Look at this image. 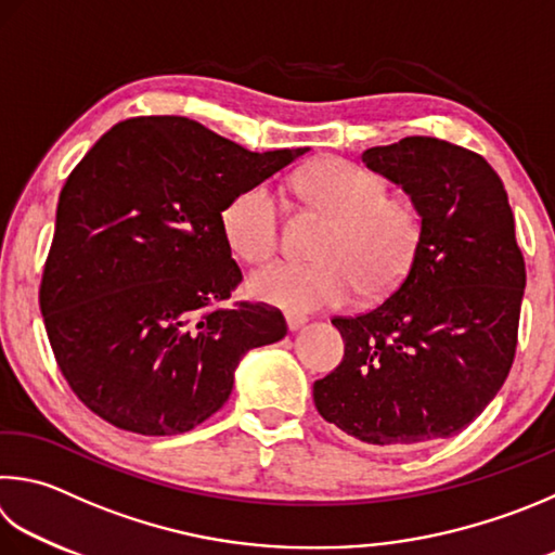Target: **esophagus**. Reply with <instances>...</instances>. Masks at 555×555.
<instances>
[{
	"mask_svg": "<svg viewBox=\"0 0 555 555\" xmlns=\"http://www.w3.org/2000/svg\"><path fill=\"white\" fill-rule=\"evenodd\" d=\"M306 322H308V318L294 315V312H286V325H288L291 332H298L300 327H306Z\"/></svg>",
	"mask_w": 555,
	"mask_h": 555,
	"instance_id": "34e87169",
	"label": "esophagus"
}]
</instances>
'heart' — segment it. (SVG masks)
<instances>
[{
	"instance_id": "obj_1",
	"label": "heart",
	"mask_w": 555,
	"mask_h": 555,
	"mask_svg": "<svg viewBox=\"0 0 555 555\" xmlns=\"http://www.w3.org/2000/svg\"><path fill=\"white\" fill-rule=\"evenodd\" d=\"M306 198L335 220L322 243L320 264L274 261L249 276V296L288 312L339 308L361 291L386 296L405 281L420 245V220L410 204L386 196V181L347 159H322L300 179ZM220 228L230 249L247 261L279 247L281 201L257 184L230 201Z\"/></svg>"
}]
</instances>
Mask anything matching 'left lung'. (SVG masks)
<instances>
[{"label":"left lung","mask_w":555,"mask_h":555,"mask_svg":"<svg viewBox=\"0 0 555 555\" xmlns=\"http://www.w3.org/2000/svg\"><path fill=\"white\" fill-rule=\"evenodd\" d=\"M361 159L410 196L420 245L378 308L332 320L345 359L312 400L364 444L449 439L498 396L515 359L527 271L507 191L480 155L439 138H402Z\"/></svg>","instance_id":"1"}]
</instances>
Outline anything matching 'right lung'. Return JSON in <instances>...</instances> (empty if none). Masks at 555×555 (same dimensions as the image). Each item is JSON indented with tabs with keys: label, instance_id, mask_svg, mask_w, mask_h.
I'll use <instances>...</instances> for the list:
<instances>
[{
	"label": "right lung",
	"instance_id": "1",
	"mask_svg": "<svg viewBox=\"0 0 555 555\" xmlns=\"http://www.w3.org/2000/svg\"><path fill=\"white\" fill-rule=\"evenodd\" d=\"M308 147L249 153L184 116L130 118L67 177L40 284L69 388L114 427L194 429L223 408L249 349L286 337L279 310L230 298L243 274L220 216Z\"/></svg>",
	"mask_w": 555,
	"mask_h": 555
}]
</instances>
